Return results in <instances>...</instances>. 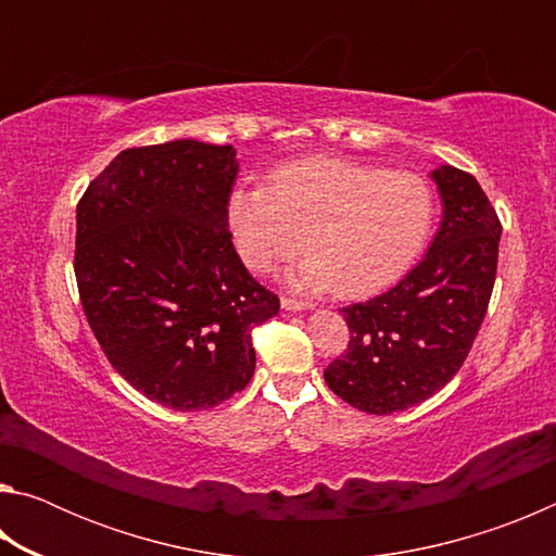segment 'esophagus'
<instances>
[{
	"instance_id": "1",
	"label": "esophagus",
	"mask_w": 556,
	"mask_h": 556,
	"mask_svg": "<svg viewBox=\"0 0 556 556\" xmlns=\"http://www.w3.org/2000/svg\"><path fill=\"white\" fill-rule=\"evenodd\" d=\"M281 308H285V312H306L308 304H306V301H296L291 296H285V299H281Z\"/></svg>"
}]
</instances>
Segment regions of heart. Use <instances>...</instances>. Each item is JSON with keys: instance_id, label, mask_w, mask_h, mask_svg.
<instances>
[{"instance_id": "1", "label": "heart", "mask_w": 556, "mask_h": 556, "mask_svg": "<svg viewBox=\"0 0 556 556\" xmlns=\"http://www.w3.org/2000/svg\"><path fill=\"white\" fill-rule=\"evenodd\" d=\"M225 218L240 260L275 269L301 250L291 281L306 291L365 296L390 287L425 250L434 193L409 172L308 156L277 166L267 186H238Z\"/></svg>"}]
</instances>
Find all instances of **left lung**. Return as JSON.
Here are the masks:
<instances>
[{
  "label": "left lung",
  "instance_id": "obj_1",
  "mask_svg": "<svg viewBox=\"0 0 556 556\" xmlns=\"http://www.w3.org/2000/svg\"><path fill=\"white\" fill-rule=\"evenodd\" d=\"M441 225L400 285L343 308L351 341L324 378L368 414H392L437 394L464 365L495 285L501 220L481 184L456 166L429 174Z\"/></svg>",
  "mask_w": 556,
  "mask_h": 556
}]
</instances>
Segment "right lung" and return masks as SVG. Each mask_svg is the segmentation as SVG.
<instances>
[{"label":"right lung","instance_id":"obj_1","mask_svg":"<svg viewBox=\"0 0 556 556\" xmlns=\"http://www.w3.org/2000/svg\"><path fill=\"white\" fill-rule=\"evenodd\" d=\"M238 159L195 139L127 149L78 203L83 312L122 378L178 412L208 409L255 372L252 328L277 316L225 218Z\"/></svg>","mask_w":556,"mask_h":556}]
</instances>
